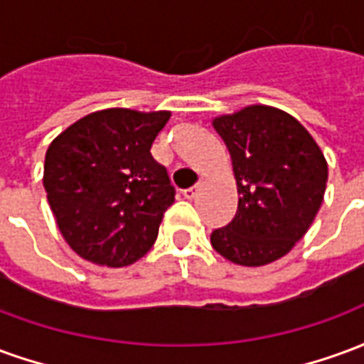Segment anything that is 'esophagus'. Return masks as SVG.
<instances>
[{"mask_svg":"<svg viewBox=\"0 0 364 364\" xmlns=\"http://www.w3.org/2000/svg\"><path fill=\"white\" fill-rule=\"evenodd\" d=\"M181 193H183V197H185V198H189V200H191V198H195V197H197V193H198V185H195V187H189V189H183Z\"/></svg>","mask_w":364,"mask_h":364,"instance_id":"obj_1","label":"esophagus"}]
</instances>
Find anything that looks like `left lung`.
<instances>
[{
    "instance_id": "obj_1",
    "label": "left lung",
    "mask_w": 364,
    "mask_h": 364,
    "mask_svg": "<svg viewBox=\"0 0 364 364\" xmlns=\"http://www.w3.org/2000/svg\"><path fill=\"white\" fill-rule=\"evenodd\" d=\"M232 158L237 210L214 230L210 244L222 257L261 267L296 245L323 203L328 161L312 134L289 112L250 105L213 119Z\"/></svg>"
}]
</instances>
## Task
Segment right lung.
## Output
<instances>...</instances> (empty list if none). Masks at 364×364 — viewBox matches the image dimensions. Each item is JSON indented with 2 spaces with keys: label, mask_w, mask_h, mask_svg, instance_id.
<instances>
[{
  "label": "right lung",
  "mask_w": 364,
  "mask_h": 364,
  "mask_svg": "<svg viewBox=\"0 0 364 364\" xmlns=\"http://www.w3.org/2000/svg\"><path fill=\"white\" fill-rule=\"evenodd\" d=\"M169 117V111L103 109L50 142L44 191L60 234L80 257L124 267L150 252L175 200L166 167L150 154Z\"/></svg>",
  "instance_id": "add662e5"
}]
</instances>
